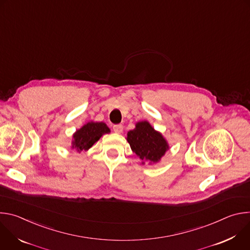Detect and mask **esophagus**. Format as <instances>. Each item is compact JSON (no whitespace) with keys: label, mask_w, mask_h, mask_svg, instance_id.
Here are the masks:
<instances>
[{"label":"esophagus","mask_w":250,"mask_h":250,"mask_svg":"<svg viewBox=\"0 0 250 250\" xmlns=\"http://www.w3.org/2000/svg\"><path fill=\"white\" fill-rule=\"evenodd\" d=\"M113 129L116 133H122L123 132V129H124V126L122 125H115L113 126Z\"/></svg>","instance_id":"34e87169"}]
</instances>
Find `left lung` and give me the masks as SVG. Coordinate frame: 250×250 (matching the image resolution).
<instances>
[{"mask_svg": "<svg viewBox=\"0 0 250 250\" xmlns=\"http://www.w3.org/2000/svg\"><path fill=\"white\" fill-rule=\"evenodd\" d=\"M131 150L142 160L156 163L169 148L164 137L147 122L137 123L135 128L127 132Z\"/></svg>", "mask_w": 250, "mask_h": 250, "instance_id": "left-lung-1", "label": "left lung"}]
</instances>
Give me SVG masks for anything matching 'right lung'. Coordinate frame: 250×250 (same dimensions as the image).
Listing matches in <instances>:
<instances>
[{"label":"right lung","instance_id":"add662e5","mask_svg":"<svg viewBox=\"0 0 250 250\" xmlns=\"http://www.w3.org/2000/svg\"><path fill=\"white\" fill-rule=\"evenodd\" d=\"M109 132L110 128L104 123L90 122L74 133L72 147L77 151L87 150L100 139L104 133Z\"/></svg>","mask_w":250,"mask_h":250}]
</instances>
